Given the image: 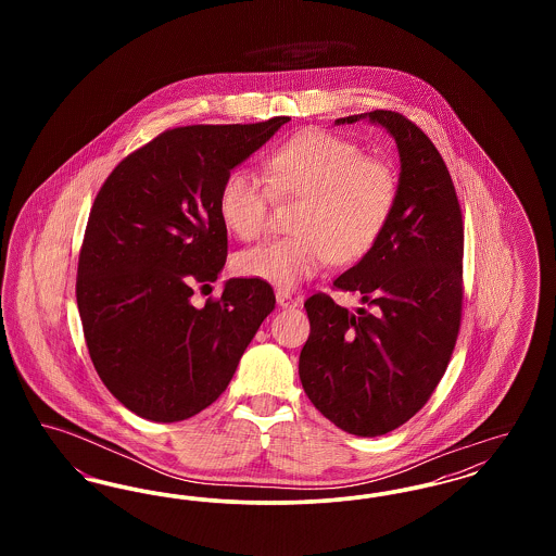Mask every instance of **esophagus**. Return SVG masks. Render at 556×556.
<instances>
[{"mask_svg":"<svg viewBox=\"0 0 556 556\" xmlns=\"http://www.w3.org/2000/svg\"><path fill=\"white\" fill-rule=\"evenodd\" d=\"M275 295H277V304L283 306V308H291V306L298 304V300L291 295L290 291L277 290Z\"/></svg>","mask_w":556,"mask_h":556,"instance_id":"obj_1","label":"esophagus"}]
</instances>
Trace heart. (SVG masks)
<instances>
[{"label": "heart", "mask_w": 556, "mask_h": 556, "mask_svg": "<svg viewBox=\"0 0 556 556\" xmlns=\"http://www.w3.org/2000/svg\"><path fill=\"white\" fill-rule=\"evenodd\" d=\"M266 179L250 168L231 170L218 191V214L227 231L243 241L261 238L275 195L302 200L293 238L270 239L236 256L241 277L291 290L336 261L367 258L388 231L400 179L394 166L367 156L336 132H298L268 154Z\"/></svg>", "instance_id": "b5f03b06"}]
</instances>
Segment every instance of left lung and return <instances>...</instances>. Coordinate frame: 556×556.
<instances>
[{
  "label": "left lung",
  "instance_id": "1",
  "mask_svg": "<svg viewBox=\"0 0 556 556\" xmlns=\"http://www.w3.org/2000/svg\"><path fill=\"white\" fill-rule=\"evenodd\" d=\"M369 116L394 135L400 198L377 248L333 281L365 308L350 313L313 293L304 308L311 336L300 381L323 417L348 433L375 438L415 417L448 367L463 317V211L448 166L413 121L392 110Z\"/></svg>",
  "mask_w": 556,
  "mask_h": 556
}]
</instances>
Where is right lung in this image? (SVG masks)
<instances>
[{"instance_id": "add662e5", "label": "right lung", "mask_w": 556, "mask_h": 556, "mask_svg": "<svg viewBox=\"0 0 556 556\" xmlns=\"http://www.w3.org/2000/svg\"><path fill=\"white\" fill-rule=\"evenodd\" d=\"M290 116L160 132L121 160L89 212L77 306L91 363L131 413L184 421L220 396L275 308L265 281L229 279L202 308L193 288L227 261L218 191Z\"/></svg>"}]
</instances>
